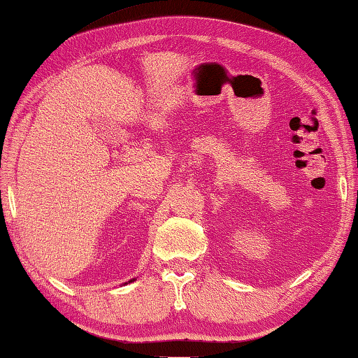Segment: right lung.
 <instances>
[{
	"instance_id": "right-lung-1",
	"label": "right lung",
	"mask_w": 358,
	"mask_h": 358,
	"mask_svg": "<svg viewBox=\"0 0 358 358\" xmlns=\"http://www.w3.org/2000/svg\"><path fill=\"white\" fill-rule=\"evenodd\" d=\"M133 280H134V279H131V280H128V282H133Z\"/></svg>"
}]
</instances>
